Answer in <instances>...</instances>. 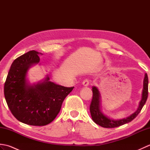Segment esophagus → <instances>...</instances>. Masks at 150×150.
Segmentation results:
<instances>
[{
	"mask_svg": "<svg viewBox=\"0 0 150 150\" xmlns=\"http://www.w3.org/2000/svg\"><path fill=\"white\" fill-rule=\"evenodd\" d=\"M82 85H83L85 87L88 86L89 85V81L88 80V79H84L83 82H82Z\"/></svg>",
	"mask_w": 150,
	"mask_h": 150,
	"instance_id": "obj_1",
	"label": "esophagus"
}]
</instances>
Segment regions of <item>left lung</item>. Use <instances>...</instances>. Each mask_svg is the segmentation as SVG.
<instances>
[{
    "instance_id": "left-lung-1",
    "label": "left lung",
    "mask_w": 150,
    "mask_h": 150,
    "mask_svg": "<svg viewBox=\"0 0 150 150\" xmlns=\"http://www.w3.org/2000/svg\"><path fill=\"white\" fill-rule=\"evenodd\" d=\"M93 91V98L90 104V113L91 118L94 122L98 125L103 128H113L122 126L123 124L131 122L141 112L142 108L144 106L148 96V75L145 74L144 81H143V90L142 92V98L140 101L139 107L135 112L129 117L122 119L113 120L110 119L102 112L100 110V94L98 88L95 86L92 87Z\"/></svg>"
}]
</instances>
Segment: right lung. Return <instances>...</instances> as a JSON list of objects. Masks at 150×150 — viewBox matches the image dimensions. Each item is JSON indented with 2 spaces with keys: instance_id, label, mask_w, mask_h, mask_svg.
I'll list each match as a JSON object with an SVG mask.
<instances>
[{
  "instance_id": "1",
  "label": "right lung",
  "mask_w": 150,
  "mask_h": 150,
  "mask_svg": "<svg viewBox=\"0 0 150 150\" xmlns=\"http://www.w3.org/2000/svg\"><path fill=\"white\" fill-rule=\"evenodd\" d=\"M39 53L30 51L16 59L4 84V96L8 108L20 122L31 126H45L59 113L64 98L74 87L68 88L45 80L31 85L26 79L28 69L40 61Z\"/></svg>"
}]
</instances>
